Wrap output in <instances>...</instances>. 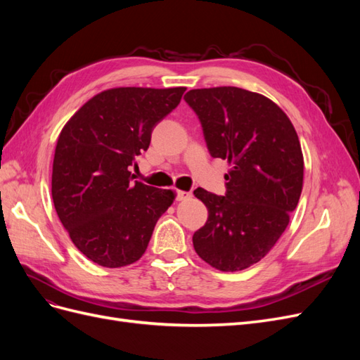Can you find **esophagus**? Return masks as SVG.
<instances>
[{
    "label": "esophagus",
    "mask_w": 360,
    "mask_h": 360,
    "mask_svg": "<svg viewBox=\"0 0 360 360\" xmlns=\"http://www.w3.org/2000/svg\"><path fill=\"white\" fill-rule=\"evenodd\" d=\"M192 197L191 192H186V191H176V200L177 201H183V200H188Z\"/></svg>",
    "instance_id": "obj_1"
}]
</instances>
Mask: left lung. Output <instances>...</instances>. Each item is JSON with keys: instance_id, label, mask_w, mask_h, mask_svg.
<instances>
[{"instance_id": "obj_1", "label": "left lung", "mask_w": 360, "mask_h": 360, "mask_svg": "<svg viewBox=\"0 0 360 360\" xmlns=\"http://www.w3.org/2000/svg\"><path fill=\"white\" fill-rule=\"evenodd\" d=\"M184 101L200 118L212 158L231 165L224 197L193 191L209 210L193 248L217 270L248 269L275 246L297 207L303 184L297 134L276 103L237 86L191 90Z\"/></svg>"}]
</instances>
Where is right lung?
Returning <instances> with one entry per match:
<instances>
[{
	"label": "right lung",
	"mask_w": 360,
	"mask_h": 360,
	"mask_svg": "<svg viewBox=\"0 0 360 360\" xmlns=\"http://www.w3.org/2000/svg\"><path fill=\"white\" fill-rule=\"evenodd\" d=\"M184 91L106 90L63 127L52 165V200L73 245L93 263L110 269L135 263L172 204V191L134 181L129 168Z\"/></svg>",
	"instance_id": "right-lung-1"
}]
</instances>
